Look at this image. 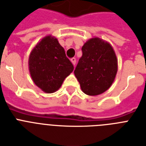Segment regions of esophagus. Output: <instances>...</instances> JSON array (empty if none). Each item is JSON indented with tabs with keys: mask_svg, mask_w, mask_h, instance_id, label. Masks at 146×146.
Listing matches in <instances>:
<instances>
[{
	"mask_svg": "<svg viewBox=\"0 0 146 146\" xmlns=\"http://www.w3.org/2000/svg\"><path fill=\"white\" fill-rule=\"evenodd\" d=\"M71 62H72V64L74 65V66H75V64H76V59H75V58H72V59H71Z\"/></svg>",
	"mask_w": 146,
	"mask_h": 146,
	"instance_id": "obj_1",
	"label": "esophagus"
}]
</instances>
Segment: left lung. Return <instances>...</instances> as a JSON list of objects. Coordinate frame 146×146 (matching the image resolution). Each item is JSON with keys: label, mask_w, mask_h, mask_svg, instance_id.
<instances>
[{"label": "left lung", "mask_w": 146, "mask_h": 146, "mask_svg": "<svg viewBox=\"0 0 146 146\" xmlns=\"http://www.w3.org/2000/svg\"><path fill=\"white\" fill-rule=\"evenodd\" d=\"M82 56L74 70L82 91L89 96L104 93L114 82L117 59L112 46L99 38H91L82 46Z\"/></svg>", "instance_id": "obj_1"}]
</instances>
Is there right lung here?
I'll list each match as a JSON object with an SVG mask.
<instances>
[{"instance_id":"obj_1","label":"right lung","mask_w":146,"mask_h":146,"mask_svg":"<svg viewBox=\"0 0 146 146\" xmlns=\"http://www.w3.org/2000/svg\"><path fill=\"white\" fill-rule=\"evenodd\" d=\"M29 67L34 83L46 93L58 90L74 70L64 48L51 35L43 38L31 50Z\"/></svg>"}]
</instances>
